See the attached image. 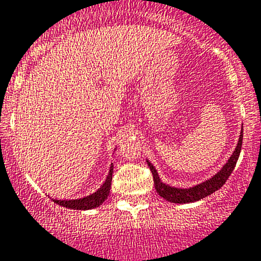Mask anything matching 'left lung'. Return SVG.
<instances>
[{
  "instance_id": "obj_1",
  "label": "left lung",
  "mask_w": 261,
  "mask_h": 261,
  "mask_svg": "<svg viewBox=\"0 0 261 261\" xmlns=\"http://www.w3.org/2000/svg\"><path fill=\"white\" fill-rule=\"evenodd\" d=\"M242 142H243V128L240 131L239 135V141H238L236 150L233 151L231 156L229 157V160L223 166L222 168L214 174L213 177H211L210 179H205L204 182L198 183V185L193 186V187L188 188H178L173 187V186L167 185V183H163L161 179H160L159 173H157L156 168L153 167V165L147 160V165L150 167L151 172H152L153 176V183L154 188H156L157 193L165 198L168 202L172 203H193L197 202V200L205 198L210 194L214 193L216 191H218L225 182L229 178L231 172H233L234 167H236L238 159H239L240 150H242Z\"/></svg>"
}]
</instances>
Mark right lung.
Listing matches in <instances>:
<instances>
[{"mask_svg":"<svg viewBox=\"0 0 261 261\" xmlns=\"http://www.w3.org/2000/svg\"><path fill=\"white\" fill-rule=\"evenodd\" d=\"M113 173H114V165L111 163L110 170H109V173L107 176V179H105V182L100 186V188L96 192L89 194L87 197H83V198L53 199V202L57 203V204L62 205V207L70 208V210H78V211L94 210V208L101 205L102 203H104V200L108 198L109 193H110Z\"/></svg>","mask_w":261,"mask_h":261,"instance_id":"add662e5","label":"right lung"}]
</instances>
